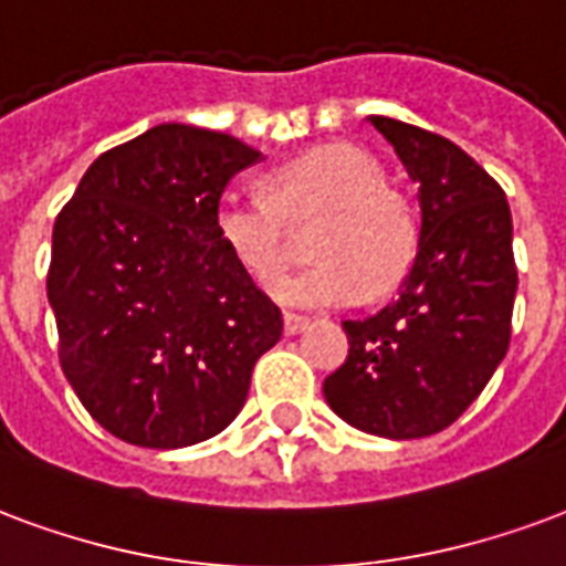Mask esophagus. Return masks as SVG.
Here are the masks:
<instances>
[{
	"label": "esophagus",
	"mask_w": 566,
	"mask_h": 566,
	"mask_svg": "<svg viewBox=\"0 0 566 566\" xmlns=\"http://www.w3.org/2000/svg\"><path fill=\"white\" fill-rule=\"evenodd\" d=\"M305 329H308V317L284 315V336H300Z\"/></svg>",
	"instance_id": "obj_1"
}]
</instances>
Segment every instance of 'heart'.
Here are the masks:
<instances>
[{"mask_svg": "<svg viewBox=\"0 0 566 566\" xmlns=\"http://www.w3.org/2000/svg\"><path fill=\"white\" fill-rule=\"evenodd\" d=\"M270 195L228 188L216 203V230L233 261L258 284H272L287 266L284 216L326 212L317 228L312 270L275 287L291 308H336L387 294L408 275L420 230L411 207L387 188L384 167L347 144L315 146L270 177Z\"/></svg>", "mask_w": 566, "mask_h": 566, "instance_id": "obj_1", "label": "heart"}]
</instances>
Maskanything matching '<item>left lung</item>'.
Instances as JSON below:
<instances>
[{"label":"left lung","instance_id":"8db88e82","mask_svg":"<svg viewBox=\"0 0 566 566\" xmlns=\"http://www.w3.org/2000/svg\"><path fill=\"white\" fill-rule=\"evenodd\" d=\"M420 200V242L399 296L345 321L347 359L324 380L326 405L389 441L443 432L468 411L510 345L516 300L513 219L501 186L441 134L368 116Z\"/></svg>","mask_w":566,"mask_h":566}]
</instances>
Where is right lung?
<instances>
[{
  "mask_svg": "<svg viewBox=\"0 0 566 566\" xmlns=\"http://www.w3.org/2000/svg\"><path fill=\"white\" fill-rule=\"evenodd\" d=\"M263 155L195 125H155L98 155L53 224L48 300L60 363L119 441L179 450L228 429L282 312L216 230L228 182Z\"/></svg>",
  "mask_w": 566,
  "mask_h": 566,
  "instance_id": "obj_1",
  "label": "right lung"
}]
</instances>
